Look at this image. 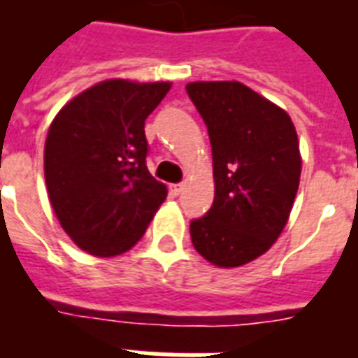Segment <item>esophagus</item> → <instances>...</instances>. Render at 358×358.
Returning <instances> with one entry per match:
<instances>
[{
    "label": "esophagus",
    "instance_id": "1",
    "mask_svg": "<svg viewBox=\"0 0 358 358\" xmlns=\"http://www.w3.org/2000/svg\"><path fill=\"white\" fill-rule=\"evenodd\" d=\"M182 188H185V185H182V182H179V185H171L170 187L171 196H179V194L182 192Z\"/></svg>",
    "mask_w": 358,
    "mask_h": 358
}]
</instances>
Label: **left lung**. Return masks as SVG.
I'll use <instances>...</instances> for the list:
<instances>
[{"instance_id":"1","label":"left lung","mask_w":358,"mask_h":358,"mask_svg":"<svg viewBox=\"0 0 358 358\" xmlns=\"http://www.w3.org/2000/svg\"><path fill=\"white\" fill-rule=\"evenodd\" d=\"M213 149L215 199L190 222L198 254L217 267H239L273 246L287 224L301 179L292 117L241 82H192Z\"/></svg>"}]
</instances>
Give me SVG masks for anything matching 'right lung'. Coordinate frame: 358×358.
Wrapping results in <instances>:
<instances>
[{
	"label": "right lung",
	"instance_id": "1",
	"mask_svg": "<svg viewBox=\"0 0 358 358\" xmlns=\"http://www.w3.org/2000/svg\"><path fill=\"white\" fill-rule=\"evenodd\" d=\"M170 82L106 80L66 102L50 124L44 179L61 228L84 252L130 250L166 199L149 173L145 119Z\"/></svg>",
	"mask_w": 358,
	"mask_h": 358
}]
</instances>
